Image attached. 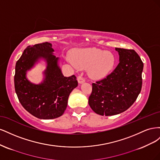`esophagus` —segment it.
I'll list each match as a JSON object with an SVG mask.
<instances>
[{
  "instance_id": "obj_1",
  "label": "esophagus",
  "mask_w": 160,
  "mask_h": 160,
  "mask_svg": "<svg viewBox=\"0 0 160 160\" xmlns=\"http://www.w3.org/2000/svg\"><path fill=\"white\" fill-rule=\"evenodd\" d=\"M77 80H78L79 83H83L85 81V79L83 77H82V75H79L77 77Z\"/></svg>"
}]
</instances>
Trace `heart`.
Listing matches in <instances>:
<instances>
[{
    "label": "heart",
    "mask_w": 160,
    "mask_h": 160,
    "mask_svg": "<svg viewBox=\"0 0 160 160\" xmlns=\"http://www.w3.org/2000/svg\"><path fill=\"white\" fill-rule=\"evenodd\" d=\"M70 59L77 68L89 67V76L95 79L107 76L115 64V57L112 52L95 47L75 49L71 52Z\"/></svg>",
    "instance_id": "heart-1"
}]
</instances>
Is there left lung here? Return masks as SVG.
Wrapping results in <instances>:
<instances>
[{"mask_svg": "<svg viewBox=\"0 0 160 160\" xmlns=\"http://www.w3.org/2000/svg\"><path fill=\"white\" fill-rule=\"evenodd\" d=\"M119 63L104 79L92 83L89 105L94 112L111 116L133 105L141 91L143 63L133 49L115 48Z\"/></svg>", "mask_w": 160, "mask_h": 160, "instance_id": "1", "label": "left lung"}]
</instances>
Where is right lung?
<instances>
[{"instance_id":"1","label":"right lung","mask_w":160,"mask_h":160,"mask_svg":"<svg viewBox=\"0 0 160 160\" xmlns=\"http://www.w3.org/2000/svg\"><path fill=\"white\" fill-rule=\"evenodd\" d=\"M50 42H45L28 46L15 66L14 88L22 107L35 117L51 119L63 114L71 92L78 85L76 77H64L58 66L59 58ZM48 63L46 79L41 84L31 83L26 78V72L40 58Z\"/></svg>"}]
</instances>
